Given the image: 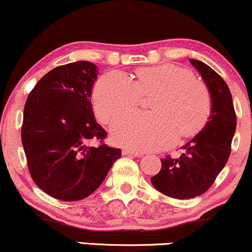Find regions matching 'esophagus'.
<instances>
[{
	"label": "esophagus",
	"instance_id": "esophagus-1",
	"mask_svg": "<svg viewBox=\"0 0 252 252\" xmlns=\"http://www.w3.org/2000/svg\"><path fill=\"white\" fill-rule=\"evenodd\" d=\"M123 154L124 155H131V157H135V158H141L142 157V153L141 152H138V151H133V150H123Z\"/></svg>",
	"mask_w": 252,
	"mask_h": 252
}]
</instances>
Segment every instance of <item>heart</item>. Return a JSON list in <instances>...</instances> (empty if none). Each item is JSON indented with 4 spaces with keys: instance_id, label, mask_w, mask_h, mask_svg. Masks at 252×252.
I'll return each instance as SVG.
<instances>
[{
    "instance_id": "b5f03b06",
    "label": "heart",
    "mask_w": 252,
    "mask_h": 252,
    "mask_svg": "<svg viewBox=\"0 0 252 252\" xmlns=\"http://www.w3.org/2000/svg\"><path fill=\"white\" fill-rule=\"evenodd\" d=\"M158 93L152 104L154 113H131L111 127L112 139L135 151H154L189 138L200 131L212 110L208 86L190 71L170 64L138 71L135 80L121 71H110L94 88L95 113L107 124L134 110L142 95Z\"/></svg>"
}]
</instances>
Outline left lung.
<instances>
[{"instance_id": "1", "label": "left lung", "mask_w": 252, "mask_h": 252, "mask_svg": "<svg viewBox=\"0 0 252 252\" xmlns=\"http://www.w3.org/2000/svg\"><path fill=\"white\" fill-rule=\"evenodd\" d=\"M201 73L212 95L206 127L182 147L179 158L161 159V169L151 178L154 188L173 198H192L206 192L230 157L236 113L230 90L216 71L203 62L189 60Z\"/></svg>"}]
</instances>
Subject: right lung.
Listing matches in <instances>:
<instances>
[{"mask_svg": "<svg viewBox=\"0 0 252 252\" xmlns=\"http://www.w3.org/2000/svg\"><path fill=\"white\" fill-rule=\"evenodd\" d=\"M97 66L79 61L61 65L39 79L27 99L22 145L33 182L61 201L88 197L106 178L120 148L102 140L94 119L92 86ZM92 141L101 145L92 146Z\"/></svg>", "mask_w": 252, "mask_h": 252, "instance_id": "obj_1", "label": "right lung"}]
</instances>
